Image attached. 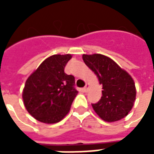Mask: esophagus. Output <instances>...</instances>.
<instances>
[{
    "label": "esophagus",
    "instance_id": "obj_1",
    "mask_svg": "<svg viewBox=\"0 0 154 154\" xmlns=\"http://www.w3.org/2000/svg\"><path fill=\"white\" fill-rule=\"evenodd\" d=\"M88 88H89V84H86V86L83 87V91L85 92H87V91H88Z\"/></svg>",
    "mask_w": 154,
    "mask_h": 154
}]
</instances>
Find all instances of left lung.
<instances>
[{"label":"left lung","mask_w":154,"mask_h":154,"mask_svg":"<svg viewBox=\"0 0 154 154\" xmlns=\"http://www.w3.org/2000/svg\"><path fill=\"white\" fill-rule=\"evenodd\" d=\"M82 59L94 72L102 86V97L91 104L100 118L114 122L125 117L135 100L136 89L134 80L115 61L102 54H83Z\"/></svg>","instance_id":"8db88e82"}]
</instances>
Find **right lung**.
<instances>
[{
  "instance_id": "right-lung-1",
  "label": "right lung",
  "mask_w": 154,
  "mask_h": 154,
  "mask_svg": "<svg viewBox=\"0 0 154 154\" xmlns=\"http://www.w3.org/2000/svg\"><path fill=\"white\" fill-rule=\"evenodd\" d=\"M71 54L48 57L28 77L23 90V100L29 113L46 124L63 119L70 110L77 91L75 77L64 72Z\"/></svg>"
}]
</instances>
